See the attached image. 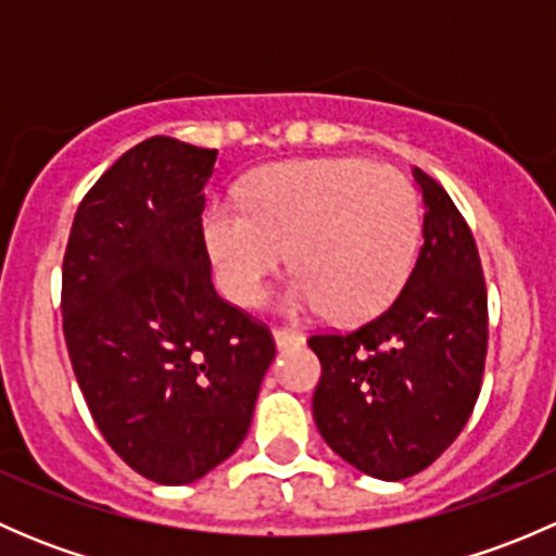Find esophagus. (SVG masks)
Wrapping results in <instances>:
<instances>
[{"instance_id": "esophagus-1", "label": "esophagus", "mask_w": 556, "mask_h": 556, "mask_svg": "<svg viewBox=\"0 0 556 556\" xmlns=\"http://www.w3.org/2000/svg\"><path fill=\"white\" fill-rule=\"evenodd\" d=\"M274 344L277 350H288V346H301L304 344V336L295 333V330H274Z\"/></svg>"}]
</instances>
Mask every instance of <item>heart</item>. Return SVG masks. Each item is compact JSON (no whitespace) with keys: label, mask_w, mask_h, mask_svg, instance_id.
Segmentation results:
<instances>
[{"label":"heart","mask_w":556,"mask_h":556,"mask_svg":"<svg viewBox=\"0 0 556 556\" xmlns=\"http://www.w3.org/2000/svg\"><path fill=\"white\" fill-rule=\"evenodd\" d=\"M422 237L414 185L363 159H309L268 166L247 185V210L215 201L204 244L233 304L263 295L290 250L299 277L282 293L288 314L328 309L357 323L401 293Z\"/></svg>","instance_id":"b5f03b06"}]
</instances>
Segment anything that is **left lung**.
I'll return each mask as SVG.
<instances>
[{
  "instance_id": "obj_1",
  "label": "left lung",
  "mask_w": 556,
  "mask_h": 556,
  "mask_svg": "<svg viewBox=\"0 0 556 556\" xmlns=\"http://www.w3.org/2000/svg\"><path fill=\"white\" fill-rule=\"evenodd\" d=\"M422 247L401 295L352 333L312 336L323 363L319 435L361 473L401 481L428 468L476 406L486 357L479 250L444 188L414 166Z\"/></svg>"
}]
</instances>
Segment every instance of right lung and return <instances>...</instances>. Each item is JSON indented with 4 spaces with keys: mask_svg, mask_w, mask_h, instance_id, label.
<instances>
[{
    "mask_svg": "<svg viewBox=\"0 0 556 556\" xmlns=\"http://www.w3.org/2000/svg\"><path fill=\"white\" fill-rule=\"evenodd\" d=\"M215 161L174 137L139 142L88 190L64 255L77 384L106 444L155 484H190L239 450L277 352L212 285Z\"/></svg>",
    "mask_w": 556,
    "mask_h": 556,
    "instance_id": "1",
    "label": "right lung"
}]
</instances>
